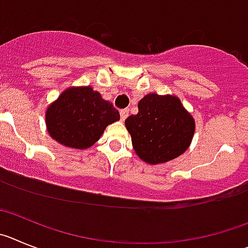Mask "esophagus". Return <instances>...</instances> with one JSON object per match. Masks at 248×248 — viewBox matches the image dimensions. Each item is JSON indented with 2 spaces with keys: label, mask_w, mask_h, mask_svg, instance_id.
Listing matches in <instances>:
<instances>
[{
  "label": "esophagus",
  "mask_w": 248,
  "mask_h": 248,
  "mask_svg": "<svg viewBox=\"0 0 248 248\" xmlns=\"http://www.w3.org/2000/svg\"><path fill=\"white\" fill-rule=\"evenodd\" d=\"M127 116H128V110H121L120 111V117H121V121H124L127 119Z\"/></svg>",
  "instance_id": "obj_1"
}]
</instances>
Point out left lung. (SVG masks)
Segmentation results:
<instances>
[{"label": "left lung", "instance_id": "1", "mask_svg": "<svg viewBox=\"0 0 248 248\" xmlns=\"http://www.w3.org/2000/svg\"><path fill=\"white\" fill-rule=\"evenodd\" d=\"M136 155L151 166L182 155L191 143L195 120L175 95L147 93L138 102V113L127 117Z\"/></svg>", "mask_w": 248, "mask_h": 248}]
</instances>
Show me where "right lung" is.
Segmentation results:
<instances>
[{
	"mask_svg": "<svg viewBox=\"0 0 248 248\" xmlns=\"http://www.w3.org/2000/svg\"><path fill=\"white\" fill-rule=\"evenodd\" d=\"M120 120V112L91 86H70L46 110L49 136L73 149L95 144L108 124Z\"/></svg>",
	"mask_w": 248,
	"mask_h": 248,
	"instance_id": "1",
	"label": "right lung"
}]
</instances>
